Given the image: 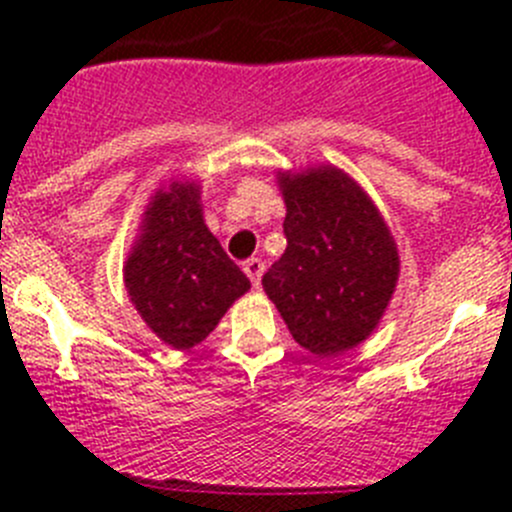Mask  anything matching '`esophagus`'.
<instances>
[{
	"label": "esophagus",
	"instance_id": "1",
	"mask_svg": "<svg viewBox=\"0 0 512 512\" xmlns=\"http://www.w3.org/2000/svg\"><path fill=\"white\" fill-rule=\"evenodd\" d=\"M243 271H246V277L251 279L253 287H259L261 277H264V261H261V259H248L246 264H243Z\"/></svg>",
	"mask_w": 512,
	"mask_h": 512
}]
</instances>
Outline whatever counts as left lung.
<instances>
[{
    "label": "left lung",
    "instance_id": "left-lung-1",
    "mask_svg": "<svg viewBox=\"0 0 512 512\" xmlns=\"http://www.w3.org/2000/svg\"><path fill=\"white\" fill-rule=\"evenodd\" d=\"M287 251L261 284L289 333L315 356L372 336L400 279V253L382 212L333 164L277 171Z\"/></svg>",
    "mask_w": 512,
    "mask_h": 512
}]
</instances>
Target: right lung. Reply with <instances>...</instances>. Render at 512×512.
Instances as JSON below:
<instances>
[{
  "mask_svg": "<svg viewBox=\"0 0 512 512\" xmlns=\"http://www.w3.org/2000/svg\"><path fill=\"white\" fill-rule=\"evenodd\" d=\"M138 230L122 264L130 302L166 346L187 351L210 336L251 282L205 225L194 179L161 184Z\"/></svg>",
  "mask_w": 512,
  "mask_h": 512,
  "instance_id": "obj_1",
  "label": "right lung"
}]
</instances>
